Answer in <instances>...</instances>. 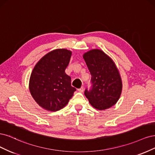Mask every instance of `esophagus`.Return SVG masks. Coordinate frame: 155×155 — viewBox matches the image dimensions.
Instances as JSON below:
<instances>
[{
  "instance_id": "esophagus-1",
  "label": "esophagus",
  "mask_w": 155,
  "mask_h": 155,
  "mask_svg": "<svg viewBox=\"0 0 155 155\" xmlns=\"http://www.w3.org/2000/svg\"><path fill=\"white\" fill-rule=\"evenodd\" d=\"M78 91L79 92H81V93H82V92L84 91V87H83V86H82L81 88L78 89Z\"/></svg>"
}]
</instances>
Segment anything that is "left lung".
<instances>
[{"instance_id": "left-lung-1", "label": "left lung", "mask_w": 155, "mask_h": 155, "mask_svg": "<svg viewBox=\"0 0 155 155\" xmlns=\"http://www.w3.org/2000/svg\"><path fill=\"white\" fill-rule=\"evenodd\" d=\"M83 58L91 75V86L85 89V96L92 106L99 110L114 106L120 96L122 87L115 64L100 49L88 51Z\"/></svg>"}]
</instances>
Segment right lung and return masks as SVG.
Here are the masks:
<instances>
[{
    "mask_svg": "<svg viewBox=\"0 0 155 155\" xmlns=\"http://www.w3.org/2000/svg\"><path fill=\"white\" fill-rule=\"evenodd\" d=\"M71 52L65 49L53 50L37 62L29 80V91L40 106L51 111L66 106L76 88L65 73Z\"/></svg>",
    "mask_w": 155,
    "mask_h": 155,
    "instance_id": "1",
    "label": "right lung"
}]
</instances>
